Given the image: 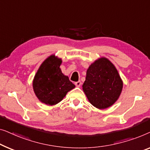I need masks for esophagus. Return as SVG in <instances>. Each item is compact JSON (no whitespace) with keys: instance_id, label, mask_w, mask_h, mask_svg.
I'll use <instances>...</instances> for the list:
<instances>
[{"instance_id":"obj_1","label":"esophagus","mask_w":150,"mask_h":150,"mask_svg":"<svg viewBox=\"0 0 150 150\" xmlns=\"http://www.w3.org/2000/svg\"><path fill=\"white\" fill-rule=\"evenodd\" d=\"M75 86H77V87H80V86H81V82L80 81H78L77 82H75Z\"/></svg>"}]
</instances>
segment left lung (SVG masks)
<instances>
[{"mask_svg": "<svg viewBox=\"0 0 150 150\" xmlns=\"http://www.w3.org/2000/svg\"><path fill=\"white\" fill-rule=\"evenodd\" d=\"M82 87L90 103L101 109L117 100L123 83L114 65L108 59L101 58L89 67Z\"/></svg>", "mask_w": 150, "mask_h": 150, "instance_id": "obj_1", "label": "left lung"}]
</instances>
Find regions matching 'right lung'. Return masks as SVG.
Here are the masks:
<instances>
[{"label":"right lung","instance_id":"obj_1","mask_svg":"<svg viewBox=\"0 0 150 150\" xmlns=\"http://www.w3.org/2000/svg\"><path fill=\"white\" fill-rule=\"evenodd\" d=\"M61 59L54 55L47 58L40 67L33 80V89L37 98L49 105L62 100L69 91L75 87L67 76L62 74Z\"/></svg>","mask_w":150,"mask_h":150}]
</instances>
